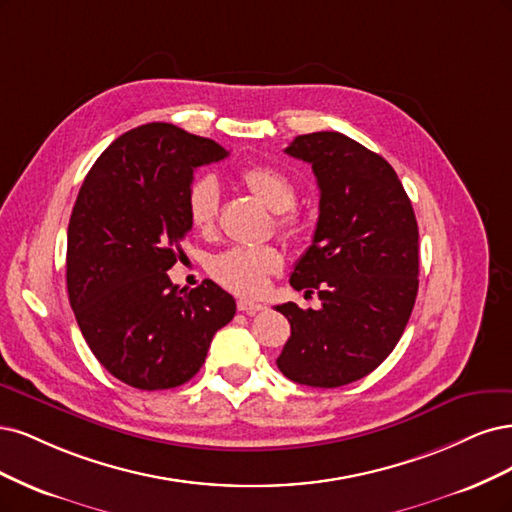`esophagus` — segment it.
I'll return each mask as SVG.
<instances>
[{
    "instance_id": "1",
    "label": "esophagus",
    "mask_w": 512,
    "mask_h": 512,
    "mask_svg": "<svg viewBox=\"0 0 512 512\" xmlns=\"http://www.w3.org/2000/svg\"><path fill=\"white\" fill-rule=\"evenodd\" d=\"M238 310L244 312V315H257V312L266 310V306L257 304V302H251V300H238Z\"/></svg>"
}]
</instances>
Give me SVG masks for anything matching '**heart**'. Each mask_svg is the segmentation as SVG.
Listing matches in <instances>:
<instances>
[{"instance_id": "obj_1", "label": "heart", "mask_w": 512, "mask_h": 512, "mask_svg": "<svg viewBox=\"0 0 512 512\" xmlns=\"http://www.w3.org/2000/svg\"><path fill=\"white\" fill-rule=\"evenodd\" d=\"M240 180L270 210L280 212L278 225L285 234H300L302 223L289 212L295 206V200H298V189H295V183L285 172L270 166H253L242 172ZM219 206V180L212 174L197 176L187 191V217L195 232H212L214 225H217ZM283 261V253L272 244L234 246V249L214 255L208 263V272L221 287L236 295H244V298H255V295L266 291L270 276L280 272Z\"/></svg>"}]
</instances>
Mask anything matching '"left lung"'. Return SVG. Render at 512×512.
<instances>
[{
    "mask_svg": "<svg viewBox=\"0 0 512 512\" xmlns=\"http://www.w3.org/2000/svg\"><path fill=\"white\" fill-rule=\"evenodd\" d=\"M285 153L312 166L319 221L289 283L321 308L276 306L291 338L276 366L293 383L342 387L383 364L419 289L415 210L389 163L338 131L298 136Z\"/></svg>",
    "mask_w": 512,
    "mask_h": 512,
    "instance_id": "8db88e82",
    "label": "left lung"
}]
</instances>
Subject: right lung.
<instances>
[{"mask_svg": "<svg viewBox=\"0 0 512 512\" xmlns=\"http://www.w3.org/2000/svg\"><path fill=\"white\" fill-rule=\"evenodd\" d=\"M229 153L172 123L114 140L82 183L68 227L70 304L97 361L129 387L183 385L236 302L212 280L185 293L168 270L189 234L193 172Z\"/></svg>", "mask_w": 512, "mask_h": 512, "instance_id": "1", "label": "right lung"}]
</instances>
